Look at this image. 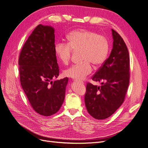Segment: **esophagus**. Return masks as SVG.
Here are the masks:
<instances>
[{"label":"esophagus","mask_w":148,"mask_h":148,"mask_svg":"<svg viewBox=\"0 0 148 148\" xmlns=\"http://www.w3.org/2000/svg\"><path fill=\"white\" fill-rule=\"evenodd\" d=\"M77 82L80 84H84V82H80V81H77Z\"/></svg>","instance_id":"34e87169"}]
</instances>
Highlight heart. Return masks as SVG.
Segmentation results:
<instances>
[{
    "instance_id": "1",
    "label": "heart",
    "mask_w": 148,
    "mask_h": 148,
    "mask_svg": "<svg viewBox=\"0 0 148 148\" xmlns=\"http://www.w3.org/2000/svg\"><path fill=\"white\" fill-rule=\"evenodd\" d=\"M68 43L57 42L54 51L59 61L67 65L73 51H80L82 62L74 64L64 71V74L76 80H82L92 71L91 64L99 66L106 61L109 51L107 38L96 32L81 29L74 30L67 35Z\"/></svg>"
}]
</instances>
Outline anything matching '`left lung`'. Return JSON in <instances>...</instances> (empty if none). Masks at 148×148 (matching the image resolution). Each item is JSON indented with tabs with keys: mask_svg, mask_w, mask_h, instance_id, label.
<instances>
[{
	"mask_svg": "<svg viewBox=\"0 0 148 148\" xmlns=\"http://www.w3.org/2000/svg\"><path fill=\"white\" fill-rule=\"evenodd\" d=\"M113 49L109 57L92 77L102 82L97 86L88 82L85 103L91 116L103 120L110 117L123 103L130 79V59L128 49L121 36L112 29Z\"/></svg>",
	"mask_w": 148,
	"mask_h": 148,
	"instance_id": "1",
	"label": "left lung"
}]
</instances>
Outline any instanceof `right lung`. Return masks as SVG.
<instances>
[{"label":"right lung","instance_id":"add662e5","mask_svg":"<svg viewBox=\"0 0 148 148\" xmlns=\"http://www.w3.org/2000/svg\"><path fill=\"white\" fill-rule=\"evenodd\" d=\"M54 47L53 28L40 24L24 43L19 57L22 88L34 110L45 116L59 110L68 82V77L52 81L59 75Z\"/></svg>","mask_w":148,"mask_h":148}]
</instances>
